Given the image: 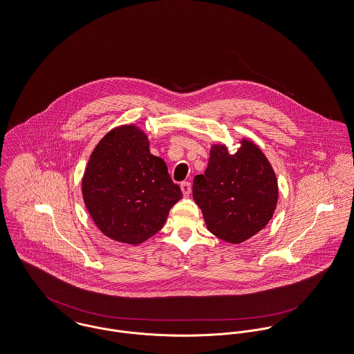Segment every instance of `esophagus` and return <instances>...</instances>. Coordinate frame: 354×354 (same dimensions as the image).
<instances>
[{
  "mask_svg": "<svg viewBox=\"0 0 354 354\" xmlns=\"http://www.w3.org/2000/svg\"><path fill=\"white\" fill-rule=\"evenodd\" d=\"M180 189H182V192H183L185 196H189L191 192L190 182H182V183H180Z\"/></svg>",
  "mask_w": 354,
  "mask_h": 354,
  "instance_id": "1",
  "label": "esophagus"
}]
</instances>
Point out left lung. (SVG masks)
I'll return each mask as SVG.
<instances>
[{
	"instance_id": "1",
	"label": "left lung",
	"mask_w": 354,
	"mask_h": 354,
	"mask_svg": "<svg viewBox=\"0 0 354 354\" xmlns=\"http://www.w3.org/2000/svg\"><path fill=\"white\" fill-rule=\"evenodd\" d=\"M230 153L225 144L210 148L209 165L196 175L192 196L207 229L218 239L241 244L271 221L279 198L277 179L263 151L248 138Z\"/></svg>"
}]
</instances>
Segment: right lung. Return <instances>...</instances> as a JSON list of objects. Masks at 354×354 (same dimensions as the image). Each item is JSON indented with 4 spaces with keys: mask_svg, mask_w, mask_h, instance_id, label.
I'll list each match as a JSON object with an SVG mask.
<instances>
[{
    "mask_svg": "<svg viewBox=\"0 0 354 354\" xmlns=\"http://www.w3.org/2000/svg\"><path fill=\"white\" fill-rule=\"evenodd\" d=\"M82 195L97 227L129 245L156 234L183 196L136 125L117 127L95 145L82 178Z\"/></svg>",
    "mask_w": 354,
    "mask_h": 354,
    "instance_id": "obj_1",
    "label": "right lung"
}]
</instances>
